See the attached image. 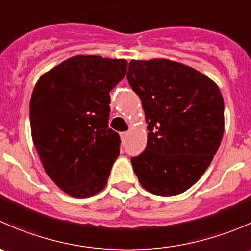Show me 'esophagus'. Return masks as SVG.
I'll return each instance as SVG.
<instances>
[{"label": "esophagus", "mask_w": 251, "mask_h": 251, "mask_svg": "<svg viewBox=\"0 0 251 251\" xmlns=\"http://www.w3.org/2000/svg\"><path fill=\"white\" fill-rule=\"evenodd\" d=\"M127 136H128L127 131H126V132H121V138H123V140H125V138L127 137Z\"/></svg>", "instance_id": "1"}]
</instances>
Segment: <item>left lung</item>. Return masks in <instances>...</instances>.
I'll return each instance as SVG.
<instances>
[{
	"instance_id": "1",
	"label": "left lung",
	"mask_w": 251,
	"mask_h": 251,
	"mask_svg": "<svg viewBox=\"0 0 251 251\" xmlns=\"http://www.w3.org/2000/svg\"><path fill=\"white\" fill-rule=\"evenodd\" d=\"M127 80L148 123L147 147L131 158L144 189L183 193L205 173L224 136V98L216 83L168 59L131 60Z\"/></svg>"
}]
</instances>
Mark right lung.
Here are the masks:
<instances>
[{
    "instance_id": "add662e5",
    "label": "right lung",
    "mask_w": 251,
    "mask_h": 251,
    "mask_svg": "<svg viewBox=\"0 0 251 251\" xmlns=\"http://www.w3.org/2000/svg\"><path fill=\"white\" fill-rule=\"evenodd\" d=\"M127 62L75 55L40 77L30 100V125L45 171L62 191L87 198L102 191L120 154L108 127L109 92Z\"/></svg>"
}]
</instances>
